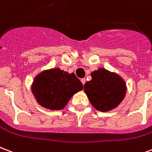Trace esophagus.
Masks as SVG:
<instances>
[{"instance_id":"esophagus-1","label":"esophagus","mask_w":152,"mask_h":152,"mask_svg":"<svg viewBox=\"0 0 152 152\" xmlns=\"http://www.w3.org/2000/svg\"><path fill=\"white\" fill-rule=\"evenodd\" d=\"M81 82H82V84H85V82H86V80H85L84 78L81 79Z\"/></svg>"}]
</instances>
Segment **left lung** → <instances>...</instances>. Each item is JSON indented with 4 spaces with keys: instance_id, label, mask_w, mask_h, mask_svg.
<instances>
[{
    "instance_id": "left-lung-1",
    "label": "left lung",
    "mask_w": 152,
    "mask_h": 152,
    "mask_svg": "<svg viewBox=\"0 0 152 152\" xmlns=\"http://www.w3.org/2000/svg\"><path fill=\"white\" fill-rule=\"evenodd\" d=\"M91 80L84 86L91 105L99 112L116 108L124 99L127 86L124 79L115 72L99 68L91 73Z\"/></svg>"
}]
</instances>
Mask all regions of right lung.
<instances>
[{"instance_id":"right-lung-1","label":"right lung","mask_w":152,"mask_h":152,"mask_svg":"<svg viewBox=\"0 0 152 152\" xmlns=\"http://www.w3.org/2000/svg\"><path fill=\"white\" fill-rule=\"evenodd\" d=\"M83 89V84L72 73L59 68L40 72L31 85L32 95L40 106L47 109L62 110L72 96Z\"/></svg>"}]
</instances>
